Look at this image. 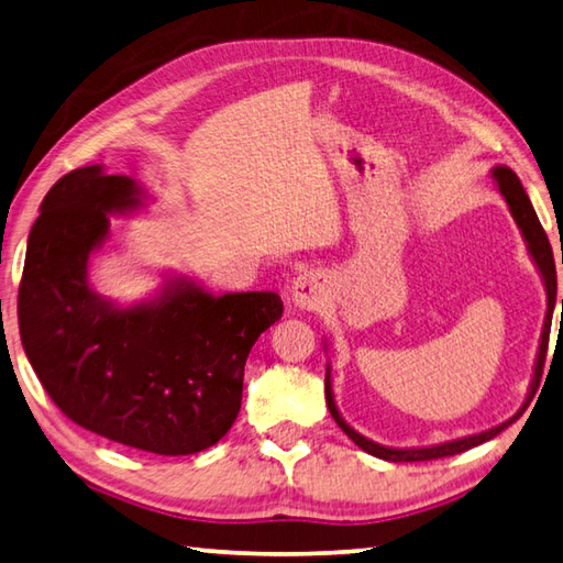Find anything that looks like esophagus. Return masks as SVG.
Returning a JSON list of instances; mask_svg holds the SVG:
<instances>
[{
    "instance_id": "obj_1",
    "label": "esophagus",
    "mask_w": 563,
    "mask_h": 563,
    "mask_svg": "<svg viewBox=\"0 0 563 563\" xmlns=\"http://www.w3.org/2000/svg\"><path fill=\"white\" fill-rule=\"evenodd\" d=\"M290 300L300 310H322L329 300V280L324 273L305 271L290 283Z\"/></svg>"
}]
</instances>
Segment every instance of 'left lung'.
I'll return each mask as SVG.
<instances>
[{
	"instance_id": "8db88e82",
	"label": "left lung",
	"mask_w": 563,
	"mask_h": 563,
	"mask_svg": "<svg viewBox=\"0 0 563 563\" xmlns=\"http://www.w3.org/2000/svg\"><path fill=\"white\" fill-rule=\"evenodd\" d=\"M490 178L498 185L500 195L505 197V202L510 207V214L515 219L517 229H520V234L527 244V253H530V258L534 263V268L542 275V283H544V292H547V314H544V327H542V336H539V349H537V358H534V376L530 383V393H527V400L525 405L517 410L510 420H505L503 424H495L486 432H478V434H468V437H461V439H451V442H442V444H432V446H385L373 442V439L363 437L361 432H356L354 427H351L344 417H341L339 407L334 402V390H332V366L327 363V378H324V395H327V407L329 412H332L334 422L344 429L346 437L354 442L358 449L366 451L371 456H378L383 461H429V459H444V456H454L461 454V451L478 446L483 442H488V439L498 437L505 427H510L517 417H520L527 405H530L532 395L539 385V376H542V368H544V358H547V344H549V332H552V314H554V305H556V266H554V253L552 246H549V239L544 234L542 224H539L534 207L530 202V197H527L525 187L517 178L515 170H510L508 165H495L490 170ZM563 263V258H561ZM561 322H563V300H561ZM324 349H327V341H324Z\"/></svg>"
}]
</instances>
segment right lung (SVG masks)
I'll use <instances>...</instances> for the list:
<instances>
[{"label": "right lung", "instance_id": "1", "mask_svg": "<svg viewBox=\"0 0 563 563\" xmlns=\"http://www.w3.org/2000/svg\"><path fill=\"white\" fill-rule=\"evenodd\" d=\"M146 202L134 178L104 165L51 187L26 244L19 334L41 385L75 424L187 456L234 424L249 351L283 317V300L271 290L214 295L180 273L131 305L99 295L87 268L109 239V219Z\"/></svg>", "mask_w": 563, "mask_h": 563}]
</instances>
